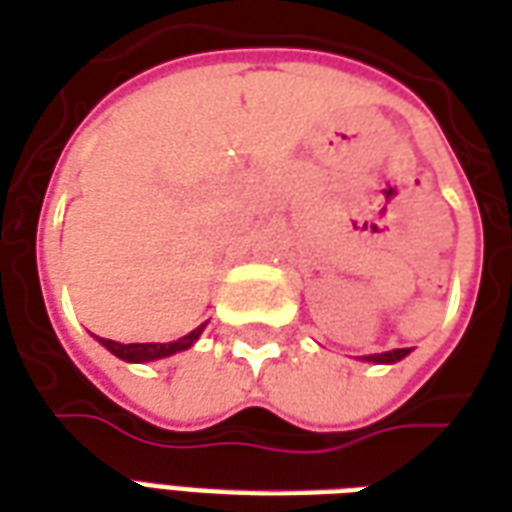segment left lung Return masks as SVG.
I'll use <instances>...</instances> for the list:
<instances>
[{"label": "left lung", "mask_w": 512, "mask_h": 512, "mask_svg": "<svg viewBox=\"0 0 512 512\" xmlns=\"http://www.w3.org/2000/svg\"><path fill=\"white\" fill-rule=\"evenodd\" d=\"M406 354H409V349H393V352H382V354H365L363 360H368V363H398V360H404Z\"/></svg>", "instance_id": "8db88e82"}]
</instances>
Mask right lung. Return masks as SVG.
I'll list each match as a JSON object with an SVG mask.
<instances>
[{"instance_id":"add662e5","label":"right lung","mask_w":512,"mask_h":512,"mask_svg":"<svg viewBox=\"0 0 512 512\" xmlns=\"http://www.w3.org/2000/svg\"><path fill=\"white\" fill-rule=\"evenodd\" d=\"M204 327H207V324H199L193 333L182 335L179 341L171 343H117L111 341V338H98V341L106 346L108 352L117 354L119 360H128V363H149V360H160V357H171V354L190 349L193 343L199 341V335L204 333Z\"/></svg>"}]
</instances>
